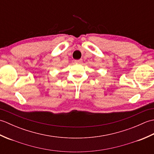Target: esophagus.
I'll list each match as a JSON object with an SVG mask.
<instances>
[{"label": "esophagus", "mask_w": 154, "mask_h": 154, "mask_svg": "<svg viewBox=\"0 0 154 154\" xmlns=\"http://www.w3.org/2000/svg\"><path fill=\"white\" fill-rule=\"evenodd\" d=\"M82 61H83V60H82V59H80V60H75V63H82Z\"/></svg>", "instance_id": "34e87169"}]
</instances>
